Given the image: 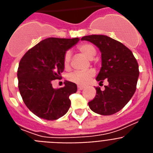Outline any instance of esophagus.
Masks as SVG:
<instances>
[{
    "label": "esophagus",
    "mask_w": 153,
    "mask_h": 153,
    "mask_svg": "<svg viewBox=\"0 0 153 153\" xmlns=\"http://www.w3.org/2000/svg\"><path fill=\"white\" fill-rule=\"evenodd\" d=\"M83 88H84V86H82V85H78V89H79V90H82Z\"/></svg>",
    "instance_id": "esophagus-1"
}]
</instances>
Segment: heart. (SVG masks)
I'll list each match as a JSON object with an SVG mask.
<instances>
[{"label":"heart","instance_id":"heart-1","mask_svg":"<svg viewBox=\"0 0 153 153\" xmlns=\"http://www.w3.org/2000/svg\"><path fill=\"white\" fill-rule=\"evenodd\" d=\"M78 50L88 59L93 58L96 53V47L92 43H82L78 47ZM71 56V53L69 51L65 53V55L63 57V64H64L65 68H68L70 66ZM94 75L95 71L92 69H88V70L82 71H75L71 73H69L67 76V79L71 82H74L77 85H85Z\"/></svg>","mask_w":153,"mask_h":153}]
</instances>
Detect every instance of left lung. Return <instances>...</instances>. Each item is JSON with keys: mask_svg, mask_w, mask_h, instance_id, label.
<instances>
[{"mask_svg": "<svg viewBox=\"0 0 153 153\" xmlns=\"http://www.w3.org/2000/svg\"><path fill=\"white\" fill-rule=\"evenodd\" d=\"M82 40L89 41L100 48L102 68L96 80L100 84L103 80L108 82L103 91L96 87V96L88 102V106L101 115L116 114L129 102L135 92L139 75L138 62L128 47L109 36H85Z\"/></svg>", "mask_w": 153, "mask_h": 153, "instance_id": "8db88e82", "label": "left lung"}]
</instances>
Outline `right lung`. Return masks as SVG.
Listing matches in <instances>:
<instances>
[{
	"label": "right lung",
	"mask_w": 153,
	"mask_h": 153,
	"mask_svg": "<svg viewBox=\"0 0 153 153\" xmlns=\"http://www.w3.org/2000/svg\"><path fill=\"white\" fill-rule=\"evenodd\" d=\"M79 40V38H47L22 57L17 74L19 92L27 107L37 117L57 120L70 108L69 96L76 92V84L66 81L64 87L53 88L51 82L61 78L65 53Z\"/></svg>",
	"instance_id": "add662e5"
}]
</instances>
